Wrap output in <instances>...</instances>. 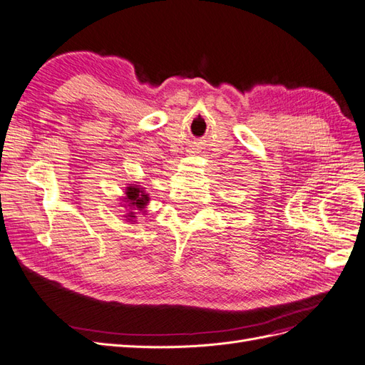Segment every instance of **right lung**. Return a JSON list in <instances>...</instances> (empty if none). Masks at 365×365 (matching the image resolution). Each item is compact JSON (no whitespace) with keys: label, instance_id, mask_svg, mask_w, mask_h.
I'll return each mask as SVG.
<instances>
[{"label":"right lung","instance_id":"right-lung-1","mask_svg":"<svg viewBox=\"0 0 365 365\" xmlns=\"http://www.w3.org/2000/svg\"><path fill=\"white\" fill-rule=\"evenodd\" d=\"M126 200L129 201V204H132L129 208H137V210H141V208H145V205H146V202L149 201V197H148V195H145L143 193V190H140L138 187H134V185H130V187H128V192H126ZM134 213H129V217H135V216H132Z\"/></svg>","mask_w":365,"mask_h":365}]
</instances>
